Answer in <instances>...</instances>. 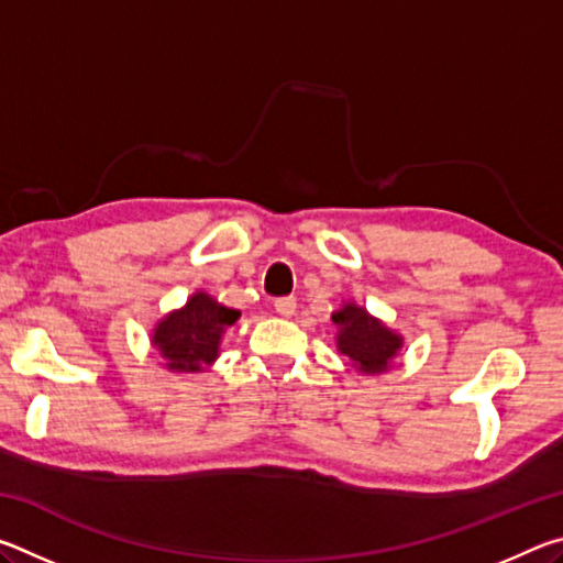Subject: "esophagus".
Instances as JSON below:
<instances>
[{"instance_id": "1", "label": "esophagus", "mask_w": 563, "mask_h": 563, "mask_svg": "<svg viewBox=\"0 0 563 563\" xmlns=\"http://www.w3.org/2000/svg\"><path fill=\"white\" fill-rule=\"evenodd\" d=\"M295 308H298V300H295L292 295H288V298L275 300V312H278V316H283V318H290Z\"/></svg>"}]
</instances>
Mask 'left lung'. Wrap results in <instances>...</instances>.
<instances>
[{
  "label": "left lung",
  "instance_id": "1",
  "mask_svg": "<svg viewBox=\"0 0 563 563\" xmlns=\"http://www.w3.org/2000/svg\"><path fill=\"white\" fill-rule=\"evenodd\" d=\"M332 322L338 328V350L365 375L387 373L397 352L402 350V335L355 302H345L332 312Z\"/></svg>",
  "mask_w": 563,
  "mask_h": 563
}]
</instances>
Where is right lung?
Returning <instances> with one entry per match:
<instances>
[{"mask_svg":"<svg viewBox=\"0 0 563 563\" xmlns=\"http://www.w3.org/2000/svg\"><path fill=\"white\" fill-rule=\"evenodd\" d=\"M238 318L241 312L198 290L184 308L158 320L151 342L170 373H203L218 357L225 328H231Z\"/></svg>","mask_w":563,"mask_h":563,"instance_id":"1","label":"right lung"}]
</instances>
